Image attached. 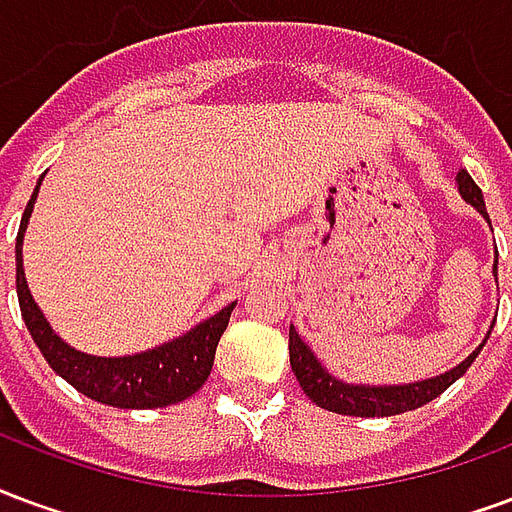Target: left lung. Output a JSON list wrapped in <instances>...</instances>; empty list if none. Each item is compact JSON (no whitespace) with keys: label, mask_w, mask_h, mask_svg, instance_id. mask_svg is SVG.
Returning a JSON list of instances; mask_svg holds the SVG:
<instances>
[{"label":"left lung","mask_w":512,"mask_h":512,"mask_svg":"<svg viewBox=\"0 0 512 512\" xmlns=\"http://www.w3.org/2000/svg\"><path fill=\"white\" fill-rule=\"evenodd\" d=\"M458 190H461V196L488 220L483 193H480V188L475 185V179L466 174V169L458 171ZM488 223H491V220H488ZM496 256H499V253H496ZM486 341L480 343L475 352L466 357L464 363H458L455 368H450L447 374L434 376V379H423V382L414 384H390V387H387V384H384V387L346 384L341 382V379H335V376L316 360V354L302 343V338L297 335L294 327H289V360H292V371L294 376H297V382H300L302 393L308 395L316 406H322V409L335 414H349V417H390V414L420 409V406L428 404V401L439 398L455 379H461V376L469 371V365L475 363V357L480 354V349L486 346Z\"/></svg>","instance_id":"obj_1"}]
</instances>
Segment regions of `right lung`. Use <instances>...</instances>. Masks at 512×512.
<instances>
[{
	"label": "right lung",
	"instance_id": "obj_1",
	"mask_svg": "<svg viewBox=\"0 0 512 512\" xmlns=\"http://www.w3.org/2000/svg\"><path fill=\"white\" fill-rule=\"evenodd\" d=\"M37 190H40V182H37L29 204H26L16 237V292L26 330L32 335V341L37 343V349L43 352L48 365L65 382L73 384L78 393H84L98 404L117 406V409H158V406L179 404V401L190 398L210 376L212 363H215V349H218L223 330L229 327L234 302L210 319L196 324L185 335L141 354L95 357V354L76 352L73 346H67L51 330L43 311L32 300L24 278L21 245H24V231L29 215H32V207H35Z\"/></svg>",
	"mask_w": 512,
	"mask_h": 512
}]
</instances>
